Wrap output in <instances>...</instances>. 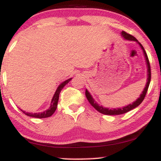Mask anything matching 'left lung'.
I'll list each match as a JSON object with an SVG mask.
<instances>
[{"instance_id":"left-lung-1","label":"left lung","mask_w":161,"mask_h":161,"mask_svg":"<svg viewBox=\"0 0 161 161\" xmlns=\"http://www.w3.org/2000/svg\"><path fill=\"white\" fill-rule=\"evenodd\" d=\"M122 36L124 37V38H125V39H127V40L136 41V42H137L139 44V45L141 46L142 49L143 50V52H144V54H145V56L146 62H147V73H148V74H147V75H148V76H147V84H146V86H145V89H144V91L142 92V94L141 95H140V97H138V98L136 100V101H135V102L132 103V104H129L128 106L124 107V108H122L108 109V108H103L102 106H99V105L97 104L95 101H94V99L92 98V95H90L89 92L87 91V90H86V96L87 99H88V102H89L90 104H91L92 106L93 107V108H95V109H96V110H97V111L101 113V114H105V115H119V114H125V113H127V112L130 111L131 110H132V109L136 108V107H138V105H139L142 102V101H143V100L145 99L146 94H147V89H148L149 84H150V82H151V73L150 63H149L148 57H147V53H146V52H145V49H144L143 46L142 45L141 43H139V42H138V40L136 39V38H135L134 36H131L130 34H128V33L124 32V31H123V32H122Z\"/></svg>"}]
</instances>
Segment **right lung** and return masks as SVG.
Returning a JSON list of instances; mask_svg holds the SVG:
<instances>
[{"mask_svg":"<svg viewBox=\"0 0 161 161\" xmlns=\"http://www.w3.org/2000/svg\"><path fill=\"white\" fill-rule=\"evenodd\" d=\"M71 79H67V80L64 81V82L61 83V84L58 86V88H57L56 92H55L54 95H53L52 101H51V107H50L48 110H45V111L42 113H38V114L26 113L25 111H23V110H22V111H23V114H25L26 116H31V117H35V118H47V117H49V116H52L53 114L55 112V110H56V109L57 108V103H58V100H59V95H60V92H61L63 88H64V87L67 84L70 80H71Z\"/></svg>","mask_w":161,"mask_h":161,"instance_id":"right-lung-1","label":"right lung"}]
</instances>
